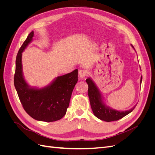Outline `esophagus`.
<instances>
[{
  "label": "esophagus",
  "mask_w": 155,
  "mask_h": 155,
  "mask_svg": "<svg viewBox=\"0 0 155 155\" xmlns=\"http://www.w3.org/2000/svg\"><path fill=\"white\" fill-rule=\"evenodd\" d=\"M88 72L85 70H81L79 71L78 73V76L80 78H85V76H87L88 75Z\"/></svg>",
  "instance_id": "1"
}]
</instances>
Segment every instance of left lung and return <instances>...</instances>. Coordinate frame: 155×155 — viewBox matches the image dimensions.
<instances>
[{
    "label": "left lung",
    "mask_w": 155,
    "mask_h": 155,
    "mask_svg": "<svg viewBox=\"0 0 155 155\" xmlns=\"http://www.w3.org/2000/svg\"><path fill=\"white\" fill-rule=\"evenodd\" d=\"M132 47L134 48L133 46H132ZM142 76L140 79V83H142ZM86 82L88 85V95L92 112L94 116L101 120L108 121V122L118 120L129 114L135 108L134 106L132 109L125 111H119L112 109L110 107L106 105L103 101V97L99 89L91 78H88L87 79Z\"/></svg>",
    "instance_id": "1"
}]
</instances>
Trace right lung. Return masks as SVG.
<instances>
[{"mask_svg": "<svg viewBox=\"0 0 155 155\" xmlns=\"http://www.w3.org/2000/svg\"><path fill=\"white\" fill-rule=\"evenodd\" d=\"M34 35L32 31L18 51L14 85L27 113L36 120L51 122L61 119L66 114L72 91L78 80V70L76 69L57 77L45 87H31L23 76L22 53L32 41Z\"/></svg>", "mask_w": 155, "mask_h": 155, "instance_id": "right-lung-1", "label": "right lung"}]
</instances>
